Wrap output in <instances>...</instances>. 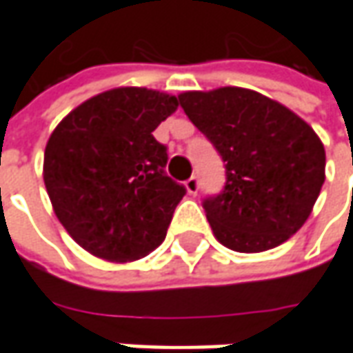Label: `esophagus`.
Returning <instances> with one entry per match:
<instances>
[{"instance_id":"esophagus-1","label":"esophagus","mask_w":353,"mask_h":353,"mask_svg":"<svg viewBox=\"0 0 353 353\" xmlns=\"http://www.w3.org/2000/svg\"><path fill=\"white\" fill-rule=\"evenodd\" d=\"M185 189L191 195H197V191H199V179H197V176L189 177L188 181H185Z\"/></svg>"}]
</instances>
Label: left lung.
<instances>
[{
  "instance_id": "8db88e82",
  "label": "left lung",
  "mask_w": 353,
  "mask_h": 353,
  "mask_svg": "<svg viewBox=\"0 0 353 353\" xmlns=\"http://www.w3.org/2000/svg\"><path fill=\"white\" fill-rule=\"evenodd\" d=\"M177 99L225 162V189L203 201L216 240L250 254L293 236L324 183L326 154L316 132L285 105L244 88Z\"/></svg>"
}]
</instances>
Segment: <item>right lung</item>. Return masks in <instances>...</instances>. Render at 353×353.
<instances>
[{
    "label": "right lung",
    "mask_w": 353,
    "mask_h": 353,
    "mask_svg": "<svg viewBox=\"0 0 353 353\" xmlns=\"http://www.w3.org/2000/svg\"><path fill=\"white\" fill-rule=\"evenodd\" d=\"M176 95L117 88L78 105L44 150V185L58 221L90 254L132 261L164 242L185 188L165 174L156 127Z\"/></svg>",
    "instance_id": "1"
}]
</instances>
